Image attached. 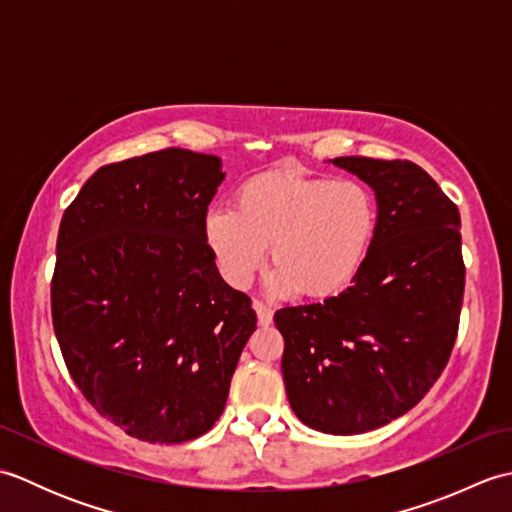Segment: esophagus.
<instances>
[{"label": "esophagus", "instance_id": "obj_1", "mask_svg": "<svg viewBox=\"0 0 512 512\" xmlns=\"http://www.w3.org/2000/svg\"><path fill=\"white\" fill-rule=\"evenodd\" d=\"M253 308H255V312H257V323H259V325H270V323H273V308H270L268 303L255 301Z\"/></svg>", "mask_w": 512, "mask_h": 512}]
</instances>
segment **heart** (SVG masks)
<instances>
[{
    "mask_svg": "<svg viewBox=\"0 0 512 512\" xmlns=\"http://www.w3.org/2000/svg\"><path fill=\"white\" fill-rule=\"evenodd\" d=\"M378 202L358 180L266 173L244 182L233 206H211L204 239L228 284L244 288L270 248L275 292L330 297L350 286L372 250Z\"/></svg>",
    "mask_w": 512,
    "mask_h": 512,
    "instance_id": "b5f03b06",
    "label": "heart"
}]
</instances>
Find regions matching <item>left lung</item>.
Segmentation results:
<instances>
[{
    "mask_svg": "<svg viewBox=\"0 0 512 512\" xmlns=\"http://www.w3.org/2000/svg\"><path fill=\"white\" fill-rule=\"evenodd\" d=\"M376 193L378 231L352 286L275 312L297 418L332 436L383 427L447 367L464 297L460 211L409 160L334 158Z\"/></svg>",
    "mask_w": 512,
    "mask_h": 512,
    "instance_id": "1",
    "label": "left lung"
}]
</instances>
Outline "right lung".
I'll return each instance as SVG.
<instances>
[{
  "mask_svg": "<svg viewBox=\"0 0 512 512\" xmlns=\"http://www.w3.org/2000/svg\"><path fill=\"white\" fill-rule=\"evenodd\" d=\"M224 176L217 156L154 151L101 167L61 217L54 334L81 394L132 438L209 431L257 328L204 239Z\"/></svg>",
  "mask_w": 512,
  "mask_h": 512,
  "instance_id": "obj_1",
  "label": "right lung"
}]
</instances>
